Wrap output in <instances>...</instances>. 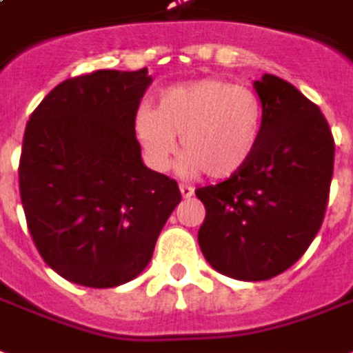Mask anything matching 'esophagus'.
Wrapping results in <instances>:
<instances>
[{"instance_id": "esophagus-1", "label": "esophagus", "mask_w": 353, "mask_h": 353, "mask_svg": "<svg viewBox=\"0 0 353 353\" xmlns=\"http://www.w3.org/2000/svg\"><path fill=\"white\" fill-rule=\"evenodd\" d=\"M194 192L195 190L192 186H188V184H180V194H182L184 199H190V197L194 195Z\"/></svg>"}]
</instances>
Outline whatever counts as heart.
<instances>
[{
  "mask_svg": "<svg viewBox=\"0 0 353 353\" xmlns=\"http://www.w3.org/2000/svg\"><path fill=\"white\" fill-rule=\"evenodd\" d=\"M263 123L265 107L256 90L210 77L167 88L158 109L143 105L135 133L146 161L158 171L171 167L180 137V173L230 179L252 159Z\"/></svg>",
  "mask_w": 353,
  "mask_h": 353,
  "instance_id": "1",
  "label": "heart"
}]
</instances>
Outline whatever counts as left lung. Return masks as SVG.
<instances>
[{"mask_svg":"<svg viewBox=\"0 0 353 353\" xmlns=\"http://www.w3.org/2000/svg\"><path fill=\"white\" fill-rule=\"evenodd\" d=\"M254 88L265 107L254 156L228 180L195 190L207 210L197 235L203 256L246 282L272 279L307 252L325 216L335 161L318 105L274 74Z\"/></svg>","mask_w":353,"mask_h":353,"instance_id":"8db88e82","label":"left lung"}]
</instances>
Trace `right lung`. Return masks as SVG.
<instances>
[{"label":"right lung","mask_w":353,"mask_h":353,"mask_svg":"<svg viewBox=\"0 0 353 353\" xmlns=\"http://www.w3.org/2000/svg\"><path fill=\"white\" fill-rule=\"evenodd\" d=\"M148 69L68 79L26 125L18 165L28 230L45 263L73 284L114 288L143 272L180 195L143 163L135 114Z\"/></svg>","instance_id":"right-lung-1"}]
</instances>
